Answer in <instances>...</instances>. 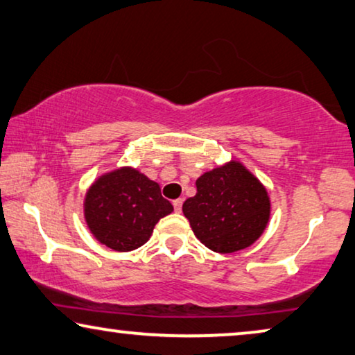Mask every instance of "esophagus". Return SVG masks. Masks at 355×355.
Wrapping results in <instances>:
<instances>
[{
	"instance_id": "34e87169",
	"label": "esophagus",
	"mask_w": 355,
	"mask_h": 355,
	"mask_svg": "<svg viewBox=\"0 0 355 355\" xmlns=\"http://www.w3.org/2000/svg\"><path fill=\"white\" fill-rule=\"evenodd\" d=\"M182 205H183V199H175V200H173V209H175V211L182 210Z\"/></svg>"
}]
</instances>
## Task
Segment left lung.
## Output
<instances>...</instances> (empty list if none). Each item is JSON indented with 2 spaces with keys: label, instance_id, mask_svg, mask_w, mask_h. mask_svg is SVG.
I'll use <instances>...</instances> for the list:
<instances>
[{
  "label": "left lung",
  "instance_id": "obj_1",
  "mask_svg": "<svg viewBox=\"0 0 355 355\" xmlns=\"http://www.w3.org/2000/svg\"><path fill=\"white\" fill-rule=\"evenodd\" d=\"M183 214L194 236L216 253H234L260 239L271 218L268 189L237 159L204 172Z\"/></svg>",
  "mask_w": 355,
  "mask_h": 355
}]
</instances>
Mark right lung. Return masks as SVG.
<instances>
[{"label":"right lung","instance_id":"1","mask_svg":"<svg viewBox=\"0 0 355 355\" xmlns=\"http://www.w3.org/2000/svg\"><path fill=\"white\" fill-rule=\"evenodd\" d=\"M172 211L159 184L130 166L95 178L84 198L89 231L100 244L116 252L146 244L157 221Z\"/></svg>","mask_w":355,"mask_h":355}]
</instances>
